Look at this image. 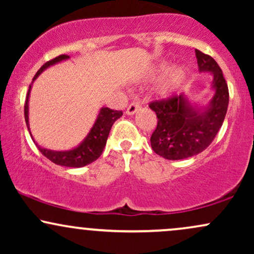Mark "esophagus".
<instances>
[{"label":"esophagus","mask_w":254,"mask_h":254,"mask_svg":"<svg viewBox=\"0 0 254 254\" xmlns=\"http://www.w3.org/2000/svg\"><path fill=\"white\" fill-rule=\"evenodd\" d=\"M139 107H141L139 106V104L135 103V101L129 104V106H127V115H133V113L137 112V110H139Z\"/></svg>","instance_id":"obj_1"}]
</instances>
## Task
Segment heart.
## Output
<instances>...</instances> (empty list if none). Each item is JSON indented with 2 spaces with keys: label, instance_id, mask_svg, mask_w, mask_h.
Returning <instances> with one entry per match:
<instances>
[{
  "label": "heart",
  "instance_id": "obj_1",
  "mask_svg": "<svg viewBox=\"0 0 254 254\" xmlns=\"http://www.w3.org/2000/svg\"><path fill=\"white\" fill-rule=\"evenodd\" d=\"M166 69H167V66H162V70H166ZM184 77H185V70L183 68H176L173 70H171L166 75L164 80L161 81V83H160V90H161V93L170 94V93L174 92L179 87V84L182 83Z\"/></svg>",
  "mask_w": 254,
  "mask_h": 254
}]
</instances>
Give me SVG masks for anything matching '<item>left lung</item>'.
Listing matches in <instances>:
<instances>
[{
	"label": "left lung",
	"mask_w": 254,
	"mask_h": 254,
	"mask_svg": "<svg viewBox=\"0 0 254 254\" xmlns=\"http://www.w3.org/2000/svg\"><path fill=\"white\" fill-rule=\"evenodd\" d=\"M196 58L199 70L211 71L214 76L215 95L205 110L192 107L183 93L149 104L157 117L151 148L167 160L186 159L206 149L222 127L228 109V86L216 61L199 50H196Z\"/></svg>",
	"instance_id": "left-lung-1"
}]
</instances>
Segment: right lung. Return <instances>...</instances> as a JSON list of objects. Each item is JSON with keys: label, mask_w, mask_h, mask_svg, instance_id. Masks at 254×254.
I'll return each instance as SVG.
<instances>
[{"label": "right lung", "mask_w": 254, "mask_h": 254, "mask_svg": "<svg viewBox=\"0 0 254 254\" xmlns=\"http://www.w3.org/2000/svg\"><path fill=\"white\" fill-rule=\"evenodd\" d=\"M69 58L68 55H61L54 60L46 62L39 70L37 71V74L34 75L33 80H36L38 75L42 72L44 69H46L48 66L52 65V64L61 62V61L66 60ZM30 89H28L27 95H26V101H25V121L28 127V97H30ZM123 116L122 111H115L111 110L109 107H103L99 112L97 122L93 125L92 130L89 131L88 136L84 138V141L81 143L78 147L74 148L71 150H65V151H54L45 149V148L39 147L37 145L38 149L40 150V153L44 156L48 157L50 161L54 162L56 165L65 166V167H83V166L92 164L93 161L98 159L99 156L103 154V150L106 145L107 137H109L110 130L112 127L113 123L117 121L118 118H121ZM30 130V127H28ZM32 137V136H31Z\"/></svg>", "instance_id": "obj_1"}]
</instances>
